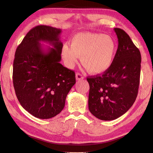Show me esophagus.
Wrapping results in <instances>:
<instances>
[{"label":"esophagus","mask_w":153,"mask_h":153,"mask_svg":"<svg viewBox=\"0 0 153 153\" xmlns=\"http://www.w3.org/2000/svg\"><path fill=\"white\" fill-rule=\"evenodd\" d=\"M76 79L77 80H81V79H82L84 78V77H83V76L82 75V74H81L80 73H76Z\"/></svg>","instance_id":"obj_1"}]
</instances>
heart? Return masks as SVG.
Listing matches in <instances>:
<instances>
[{"label":"heart","mask_w":153,"mask_h":153,"mask_svg":"<svg viewBox=\"0 0 153 153\" xmlns=\"http://www.w3.org/2000/svg\"><path fill=\"white\" fill-rule=\"evenodd\" d=\"M117 52V43L111 36L100 33H81L71 40V46L63 45L62 56L68 68L81 62L89 73L101 74L110 68Z\"/></svg>","instance_id":"b5f03b06"}]
</instances>
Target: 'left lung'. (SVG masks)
<instances>
[{
	"instance_id": "left-lung-1",
	"label": "left lung",
	"mask_w": 153,
	"mask_h": 153,
	"mask_svg": "<svg viewBox=\"0 0 153 153\" xmlns=\"http://www.w3.org/2000/svg\"><path fill=\"white\" fill-rule=\"evenodd\" d=\"M114 30L119 44L111 67L101 75L87 77L89 110L102 120H115L128 111L136 100L140 84V52L124 30Z\"/></svg>"
}]
</instances>
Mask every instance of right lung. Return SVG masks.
<instances>
[{
    "label": "right lung",
    "mask_w": 153,
    "mask_h": 153,
    "mask_svg": "<svg viewBox=\"0 0 153 153\" xmlns=\"http://www.w3.org/2000/svg\"><path fill=\"white\" fill-rule=\"evenodd\" d=\"M62 29L38 25L30 29L16 48L13 82L21 106L42 119L63 110L67 95L76 83L75 72L59 63L63 43ZM40 41L53 47L43 50Z\"/></svg>",
    "instance_id": "1"
}]
</instances>
